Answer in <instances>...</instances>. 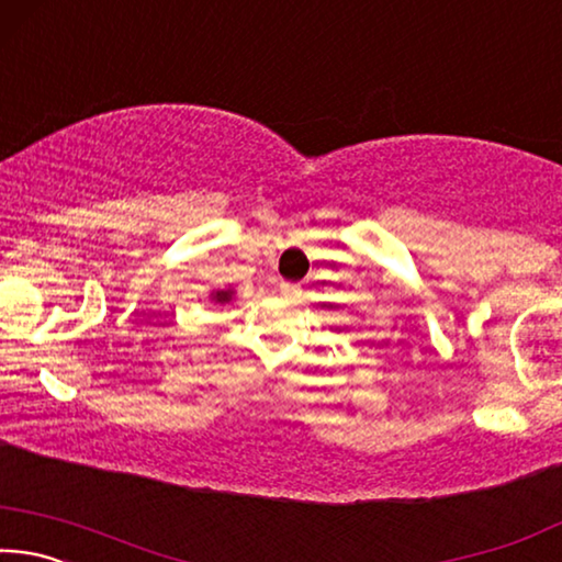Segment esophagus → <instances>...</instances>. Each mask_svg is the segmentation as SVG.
Segmentation results:
<instances>
[{
  "label": "esophagus",
  "instance_id": "esophagus-1",
  "mask_svg": "<svg viewBox=\"0 0 562 562\" xmlns=\"http://www.w3.org/2000/svg\"><path fill=\"white\" fill-rule=\"evenodd\" d=\"M280 292L284 294V297H290V300H300L302 297V288H300V284H292V282H282L280 284Z\"/></svg>",
  "mask_w": 562,
  "mask_h": 562
}]
</instances>
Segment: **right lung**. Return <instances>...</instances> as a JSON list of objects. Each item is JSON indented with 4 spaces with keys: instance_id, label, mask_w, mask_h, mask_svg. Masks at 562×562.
<instances>
[{
    "instance_id": "add662e5",
    "label": "right lung",
    "mask_w": 562,
    "mask_h": 562,
    "mask_svg": "<svg viewBox=\"0 0 562 562\" xmlns=\"http://www.w3.org/2000/svg\"><path fill=\"white\" fill-rule=\"evenodd\" d=\"M213 300L215 302H231L233 300V290H217V292H213Z\"/></svg>"
}]
</instances>
